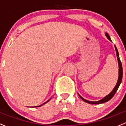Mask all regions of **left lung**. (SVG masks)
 Here are the masks:
<instances>
[{
  "instance_id": "8db88e82",
  "label": "left lung",
  "mask_w": 126,
  "mask_h": 126,
  "mask_svg": "<svg viewBox=\"0 0 126 126\" xmlns=\"http://www.w3.org/2000/svg\"><path fill=\"white\" fill-rule=\"evenodd\" d=\"M106 36H107V38L109 39L110 41H111L110 38V36H109V34L107 33H106ZM115 51H116V54H117V60H118V63H119V79H118V81H117V83L115 87H114V88L113 89V90L108 95H107L106 97H104V98H102V100H99V101L97 102H91V101H88V100H87L84 99V98L81 97L80 95H79V97L81 98V99L83 100L85 102L88 103V104H102V103H105L106 102H108L109 100L111 99V98H112L114 97V95H115V94L116 93L117 90L118 89L119 87L120 84H121V81H122V73H123V71H122V63H121V60L119 58V53L118 51H117V49L116 46H115Z\"/></svg>"
}]
</instances>
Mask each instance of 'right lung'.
I'll use <instances>...</instances> for the list:
<instances>
[{"mask_svg":"<svg viewBox=\"0 0 126 126\" xmlns=\"http://www.w3.org/2000/svg\"><path fill=\"white\" fill-rule=\"evenodd\" d=\"M49 100H47V102H45V103H44V104H42V105H39V106H37V107H39V106H41V105H44V104H46V102H47L49 101Z\"/></svg>","mask_w":126,"mask_h":126,"instance_id":"add662e5","label":"right lung"}]
</instances>
